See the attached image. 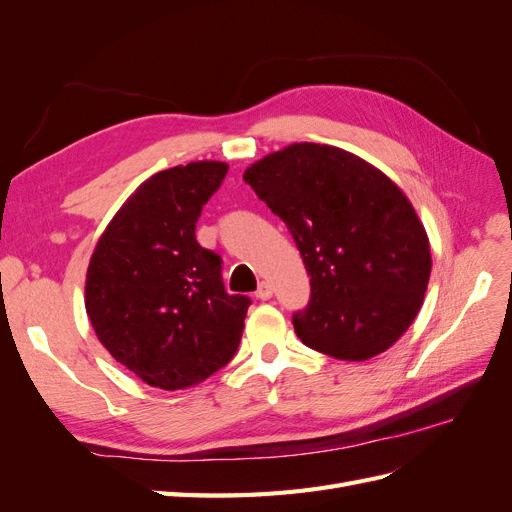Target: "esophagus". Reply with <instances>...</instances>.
I'll return each instance as SVG.
<instances>
[{"label":"esophagus","instance_id":"34e87169","mask_svg":"<svg viewBox=\"0 0 512 512\" xmlns=\"http://www.w3.org/2000/svg\"><path fill=\"white\" fill-rule=\"evenodd\" d=\"M271 294H273V288H271V284H269V282H260V284H258L256 299L267 301V299H271Z\"/></svg>","mask_w":512,"mask_h":512}]
</instances>
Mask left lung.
<instances>
[{
  "instance_id": "8db88e82",
  "label": "left lung",
  "mask_w": 512,
  "mask_h": 512,
  "mask_svg": "<svg viewBox=\"0 0 512 512\" xmlns=\"http://www.w3.org/2000/svg\"><path fill=\"white\" fill-rule=\"evenodd\" d=\"M280 215L309 275V303L292 314L312 350L367 361L408 331L431 273L427 232L397 185L354 153L294 143L243 175Z\"/></svg>"
}]
</instances>
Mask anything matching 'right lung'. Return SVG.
<instances>
[{
    "label": "right lung",
    "instance_id": "right-lung-1",
    "mask_svg": "<svg viewBox=\"0 0 512 512\" xmlns=\"http://www.w3.org/2000/svg\"><path fill=\"white\" fill-rule=\"evenodd\" d=\"M224 162L156 173L117 211L91 256L85 307L113 359L164 391L188 389L235 356L247 307L228 294L222 258L196 241Z\"/></svg>",
    "mask_w": 512,
    "mask_h": 512
}]
</instances>
